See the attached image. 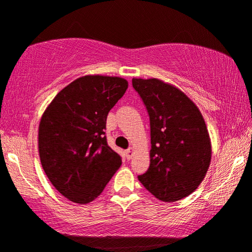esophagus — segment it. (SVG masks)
<instances>
[{
  "label": "esophagus",
  "mask_w": 252,
  "mask_h": 252,
  "mask_svg": "<svg viewBox=\"0 0 252 252\" xmlns=\"http://www.w3.org/2000/svg\"><path fill=\"white\" fill-rule=\"evenodd\" d=\"M133 154H134V149L133 148H129L128 150L125 152V156L127 160H130L131 158H133Z\"/></svg>",
  "instance_id": "34e87169"
}]
</instances>
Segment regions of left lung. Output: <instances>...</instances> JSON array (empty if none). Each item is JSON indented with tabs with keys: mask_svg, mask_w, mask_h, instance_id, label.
<instances>
[{
	"mask_svg": "<svg viewBox=\"0 0 252 252\" xmlns=\"http://www.w3.org/2000/svg\"><path fill=\"white\" fill-rule=\"evenodd\" d=\"M150 116L151 150L148 171L138 180L162 202L190 195L206 176L212 144L198 107L180 89L164 81L134 77Z\"/></svg>",
	"mask_w": 252,
	"mask_h": 252,
	"instance_id": "1",
	"label": "left lung"
}]
</instances>
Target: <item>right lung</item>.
<instances>
[{
	"mask_svg": "<svg viewBox=\"0 0 252 252\" xmlns=\"http://www.w3.org/2000/svg\"><path fill=\"white\" fill-rule=\"evenodd\" d=\"M119 76L84 75L65 87L41 116L38 151L50 183L68 200L88 204L122 165L107 144V116L125 94Z\"/></svg>",
	"mask_w": 252,
	"mask_h": 252,
	"instance_id": "1",
	"label": "right lung"
}]
</instances>
